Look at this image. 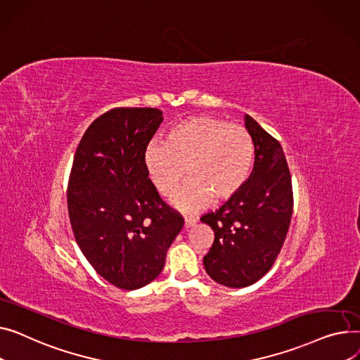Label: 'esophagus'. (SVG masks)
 I'll list each match as a JSON object with an SVG mask.
<instances>
[{"mask_svg":"<svg viewBox=\"0 0 360 360\" xmlns=\"http://www.w3.org/2000/svg\"><path fill=\"white\" fill-rule=\"evenodd\" d=\"M196 222H198V218H195V217H186L184 218V228H192V226L196 225Z\"/></svg>","mask_w":360,"mask_h":360,"instance_id":"esophagus-1","label":"esophagus"}]
</instances>
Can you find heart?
<instances>
[{
  "label": "heart",
  "instance_id": "obj_1",
  "mask_svg": "<svg viewBox=\"0 0 360 360\" xmlns=\"http://www.w3.org/2000/svg\"><path fill=\"white\" fill-rule=\"evenodd\" d=\"M255 142L240 124H228L212 116H193L174 124L165 143L151 142L143 154L148 177L161 196H172L186 184L173 205L193 212L210 200L234 196L245 184L255 165Z\"/></svg>",
  "mask_w": 360,
  "mask_h": 360
}]
</instances>
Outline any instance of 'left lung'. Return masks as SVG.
Segmentation results:
<instances>
[{
    "instance_id": "8db88e82",
    "label": "left lung",
    "mask_w": 360,
    "mask_h": 360,
    "mask_svg": "<svg viewBox=\"0 0 360 360\" xmlns=\"http://www.w3.org/2000/svg\"><path fill=\"white\" fill-rule=\"evenodd\" d=\"M255 142V167L238 192L200 218L215 232L203 257L206 273L228 288L256 283L270 270L285 243L293 209L292 180L281 143L245 115Z\"/></svg>"
}]
</instances>
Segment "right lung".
<instances>
[{
	"label": "right lung",
	"mask_w": 360,
	"mask_h": 360,
	"mask_svg": "<svg viewBox=\"0 0 360 360\" xmlns=\"http://www.w3.org/2000/svg\"><path fill=\"white\" fill-rule=\"evenodd\" d=\"M162 122L153 108H117L82 135L68 183L75 241L94 270L134 290L162 271L184 219L148 179L143 154Z\"/></svg>",
	"instance_id": "add662e5"
}]
</instances>
